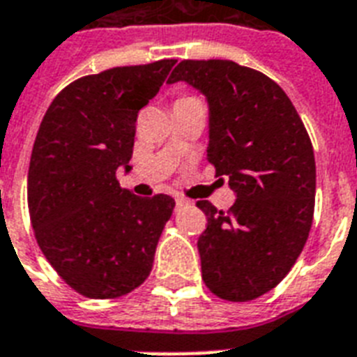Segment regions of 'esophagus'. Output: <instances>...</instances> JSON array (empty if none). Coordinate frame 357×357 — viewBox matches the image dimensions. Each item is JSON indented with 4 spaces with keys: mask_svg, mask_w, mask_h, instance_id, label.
<instances>
[{
    "mask_svg": "<svg viewBox=\"0 0 357 357\" xmlns=\"http://www.w3.org/2000/svg\"><path fill=\"white\" fill-rule=\"evenodd\" d=\"M176 205H178V207H185V205H188V199L178 196V198H176Z\"/></svg>",
    "mask_w": 357,
    "mask_h": 357,
    "instance_id": "esophagus-1",
    "label": "esophagus"
}]
</instances>
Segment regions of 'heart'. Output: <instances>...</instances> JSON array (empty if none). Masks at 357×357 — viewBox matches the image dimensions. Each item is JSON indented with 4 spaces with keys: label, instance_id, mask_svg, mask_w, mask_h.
<instances>
[{
    "label": "heart",
    "instance_id": "heart-1",
    "mask_svg": "<svg viewBox=\"0 0 357 357\" xmlns=\"http://www.w3.org/2000/svg\"><path fill=\"white\" fill-rule=\"evenodd\" d=\"M181 98H190V97H179V98H178V100H181Z\"/></svg>",
    "mask_w": 357,
    "mask_h": 357
}]
</instances>
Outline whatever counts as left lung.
I'll return each instance as SVG.
<instances>
[{
	"mask_svg": "<svg viewBox=\"0 0 357 357\" xmlns=\"http://www.w3.org/2000/svg\"><path fill=\"white\" fill-rule=\"evenodd\" d=\"M185 80L208 100V163L229 179L227 213L207 199L198 238L202 279L216 297L245 303L294 268L315 205V158L299 113L279 84L233 60H183L167 82Z\"/></svg>",
	"mask_w": 357,
	"mask_h": 357,
	"instance_id": "obj_1",
	"label": "left lung"
}]
</instances>
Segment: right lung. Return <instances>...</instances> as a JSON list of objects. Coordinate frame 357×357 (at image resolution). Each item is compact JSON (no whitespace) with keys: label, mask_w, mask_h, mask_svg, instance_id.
Instances as JSON below:
<instances>
[{"label":"right lung","mask_w":357,"mask_h":357,"mask_svg":"<svg viewBox=\"0 0 357 357\" xmlns=\"http://www.w3.org/2000/svg\"><path fill=\"white\" fill-rule=\"evenodd\" d=\"M176 60L88 75L60 91L36 133L27 202L36 242L63 282L89 299H117L146 280L165 224L167 194L139 198L128 172L139 109Z\"/></svg>","instance_id":"right-lung-1"}]
</instances>
